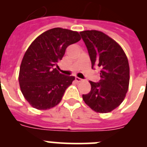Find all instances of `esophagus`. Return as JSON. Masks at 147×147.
Listing matches in <instances>:
<instances>
[{"instance_id":"34e87169","label":"esophagus","mask_w":147,"mask_h":147,"mask_svg":"<svg viewBox=\"0 0 147 147\" xmlns=\"http://www.w3.org/2000/svg\"><path fill=\"white\" fill-rule=\"evenodd\" d=\"M75 80H76V82H82V81H83V80H82L81 78H80V77H77V76H76V77L75 78Z\"/></svg>"}]
</instances>
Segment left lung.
<instances>
[{
	"label": "left lung",
	"instance_id": "8db88e82",
	"mask_svg": "<svg viewBox=\"0 0 147 147\" xmlns=\"http://www.w3.org/2000/svg\"><path fill=\"white\" fill-rule=\"evenodd\" d=\"M81 37L88 49L92 68H100L101 80L90 81L91 90L83 94L84 102L96 112H111L121 104L128 90L129 62L120 45L99 31H83Z\"/></svg>",
	"mask_w": 147,
	"mask_h": 147
}]
</instances>
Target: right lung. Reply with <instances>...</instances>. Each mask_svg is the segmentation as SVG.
Here are the masks:
<instances>
[{
	"instance_id": "obj_1",
	"label": "right lung",
	"mask_w": 147,
	"mask_h": 147,
	"mask_svg": "<svg viewBox=\"0 0 147 147\" xmlns=\"http://www.w3.org/2000/svg\"><path fill=\"white\" fill-rule=\"evenodd\" d=\"M80 40L77 32L54 28L41 34L30 45L20 65L19 83L32 107L47 110L60 102L75 77L62 74L56 67L67 46Z\"/></svg>"
}]
</instances>
